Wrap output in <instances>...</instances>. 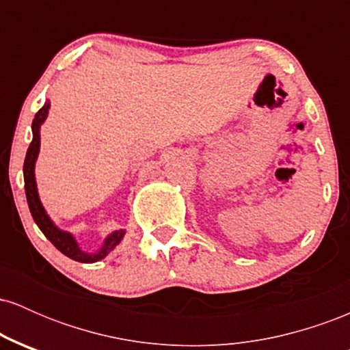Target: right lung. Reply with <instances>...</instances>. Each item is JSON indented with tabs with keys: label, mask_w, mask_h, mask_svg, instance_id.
<instances>
[{
	"label": "right lung",
	"mask_w": 350,
	"mask_h": 350,
	"mask_svg": "<svg viewBox=\"0 0 350 350\" xmlns=\"http://www.w3.org/2000/svg\"><path fill=\"white\" fill-rule=\"evenodd\" d=\"M49 107H51V102L47 100V102L44 103V107L34 116L33 142H31L29 148H27L26 159H24L23 172H24V189H26L27 206H29L31 215H33L34 222L38 224V227L41 228L42 234L47 237V240H49V242L54 245L59 252H62L64 255L69 256L72 260H75V262L95 263L98 262V260L105 258L108 253L122 242V239L124 237V230L123 228H120V230L111 232L97 253H87L80 250L77 240L74 239V235L69 234V232L60 230L59 227H55L54 222L51 220V217L47 215L46 208L42 207L41 199H39V194H38L34 167H36V159H38V154H39V146H41V135H39V130H41V124L46 122L47 113H49Z\"/></svg>",
	"instance_id": "right-lung-1"
}]
</instances>
